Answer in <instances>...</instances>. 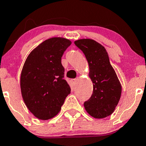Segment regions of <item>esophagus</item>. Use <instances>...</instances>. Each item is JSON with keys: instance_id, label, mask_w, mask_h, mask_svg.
I'll list each match as a JSON object with an SVG mask.
<instances>
[{"instance_id": "34e87169", "label": "esophagus", "mask_w": 146, "mask_h": 146, "mask_svg": "<svg viewBox=\"0 0 146 146\" xmlns=\"http://www.w3.org/2000/svg\"><path fill=\"white\" fill-rule=\"evenodd\" d=\"M76 80H77V79H72V80H71L72 83L73 84H74L75 83H76Z\"/></svg>"}]
</instances>
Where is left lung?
<instances>
[{"label":"left lung","instance_id":"left-lung-1","mask_svg":"<svg viewBox=\"0 0 146 146\" xmlns=\"http://www.w3.org/2000/svg\"><path fill=\"white\" fill-rule=\"evenodd\" d=\"M82 50L89 66V77L93 82V94L84 103L86 112L93 117L103 119L112 115L119 101L121 86L110 62L104 47L89 38L75 40Z\"/></svg>","mask_w":146,"mask_h":146}]
</instances>
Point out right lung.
<instances>
[{
	"instance_id": "add662e5",
	"label": "right lung",
	"mask_w": 146,
	"mask_h": 146,
	"mask_svg": "<svg viewBox=\"0 0 146 146\" xmlns=\"http://www.w3.org/2000/svg\"><path fill=\"white\" fill-rule=\"evenodd\" d=\"M71 43L62 37L48 38L30 52L24 64L20 76L22 98L29 110L39 119L56 116L70 94L61 58Z\"/></svg>"
}]
</instances>
